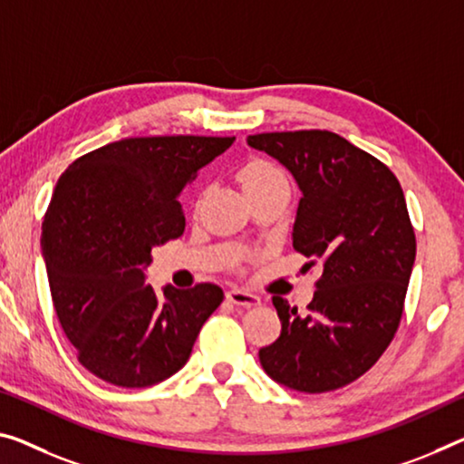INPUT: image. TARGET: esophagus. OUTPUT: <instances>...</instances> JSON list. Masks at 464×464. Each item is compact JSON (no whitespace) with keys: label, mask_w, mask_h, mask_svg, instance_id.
Listing matches in <instances>:
<instances>
[{"label":"esophagus","mask_w":464,"mask_h":464,"mask_svg":"<svg viewBox=\"0 0 464 464\" xmlns=\"http://www.w3.org/2000/svg\"><path fill=\"white\" fill-rule=\"evenodd\" d=\"M226 298L230 303H234V304L245 306V309H251V306L261 304V298L259 296H255V295H251V292H246V290H242V288H230V290L226 292Z\"/></svg>","instance_id":"esophagus-1"}]
</instances>
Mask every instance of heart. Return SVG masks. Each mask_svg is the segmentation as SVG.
<instances>
[{
	"mask_svg": "<svg viewBox=\"0 0 464 464\" xmlns=\"http://www.w3.org/2000/svg\"><path fill=\"white\" fill-rule=\"evenodd\" d=\"M282 174H284L282 169L276 168L274 163L263 161V160H255V161L246 163V166L242 168L240 178H242V184H245V188H246V187H251V184L263 182V180H267V178L282 176Z\"/></svg>",
	"mask_w": 464,
	"mask_h": 464,
	"instance_id": "obj_1",
	"label": "heart"
}]
</instances>
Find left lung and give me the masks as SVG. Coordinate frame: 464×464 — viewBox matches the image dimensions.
<instances>
[{
    "label": "left lung",
    "mask_w": 464,
    "mask_h": 464,
    "mask_svg": "<svg viewBox=\"0 0 464 464\" xmlns=\"http://www.w3.org/2000/svg\"><path fill=\"white\" fill-rule=\"evenodd\" d=\"M288 168L301 188L292 246L306 269L322 263L301 315L282 296V334L259 351L282 386L322 394L372 369L401 325L417 240L404 192L386 163L330 130L263 132L246 139Z\"/></svg>",
    "instance_id": "obj_1"
}]
</instances>
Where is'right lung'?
I'll return each instance as SVG.
<instances>
[{
	"label": "right lung",
	"instance_id": "right-lung-1",
	"mask_svg": "<svg viewBox=\"0 0 464 464\" xmlns=\"http://www.w3.org/2000/svg\"><path fill=\"white\" fill-rule=\"evenodd\" d=\"M234 137H137L68 166L43 219L41 248L55 315L82 367L122 388H147L188 361L218 284L190 290L145 284L151 248L182 237L178 201Z\"/></svg>",
	"mask_w": 464,
	"mask_h": 464
}]
</instances>
